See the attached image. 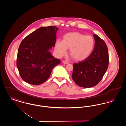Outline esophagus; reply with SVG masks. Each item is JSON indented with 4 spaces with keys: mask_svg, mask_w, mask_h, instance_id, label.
I'll list each match as a JSON object with an SVG mask.
<instances>
[{
    "mask_svg": "<svg viewBox=\"0 0 126 126\" xmlns=\"http://www.w3.org/2000/svg\"><path fill=\"white\" fill-rule=\"evenodd\" d=\"M62 62H63V64H68V61H65V60L63 61H62Z\"/></svg>",
    "mask_w": 126,
    "mask_h": 126,
    "instance_id": "34e87169",
    "label": "esophagus"
}]
</instances>
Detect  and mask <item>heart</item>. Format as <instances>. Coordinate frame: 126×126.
Wrapping results in <instances>:
<instances>
[{"mask_svg":"<svg viewBox=\"0 0 126 126\" xmlns=\"http://www.w3.org/2000/svg\"><path fill=\"white\" fill-rule=\"evenodd\" d=\"M94 46V40L89 35L78 32L65 34L62 41L57 40L55 50L58 57L65 55L69 49V54L76 61L85 60L91 55Z\"/></svg>","mask_w":126,"mask_h":126,"instance_id":"1","label":"heart"}]
</instances>
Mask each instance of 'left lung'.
<instances>
[{"mask_svg": "<svg viewBox=\"0 0 126 126\" xmlns=\"http://www.w3.org/2000/svg\"><path fill=\"white\" fill-rule=\"evenodd\" d=\"M94 50L86 59L73 64L72 78L79 86L91 88L96 85L107 71L109 64L107 45L96 34Z\"/></svg>", "mask_w": 126, "mask_h": 126, "instance_id": "obj_1", "label": "left lung"}]
</instances>
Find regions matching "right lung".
<instances>
[{"mask_svg": "<svg viewBox=\"0 0 126 126\" xmlns=\"http://www.w3.org/2000/svg\"><path fill=\"white\" fill-rule=\"evenodd\" d=\"M57 27H42L27 36L18 49L17 67L22 79L32 85L45 82L53 68L60 63L49 51L54 47Z\"/></svg>", "mask_w": 126, "mask_h": 126, "instance_id": "add662e5", "label": "right lung"}]
</instances>
